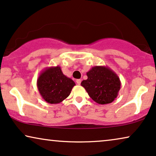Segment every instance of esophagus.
I'll return each mask as SVG.
<instances>
[{"instance_id": "obj_1", "label": "esophagus", "mask_w": 156, "mask_h": 156, "mask_svg": "<svg viewBox=\"0 0 156 156\" xmlns=\"http://www.w3.org/2000/svg\"><path fill=\"white\" fill-rule=\"evenodd\" d=\"M76 84L80 85L81 84V82H82V80H80V79H79V80H76Z\"/></svg>"}]
</instances>
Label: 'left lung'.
Returning <instances> with one entry per match:
<instances>
[{
  "label": "left lung",
  "instance_id": "8db88e82",
  "mask_svg": "<svg viewBox=\"0 0 156 156\" xmlns=\"http://www.w3.org/2000/svg\"><path fill=\"white\" fill-rule=\"evenodd\" d=\"M87 80L81 85L89 97L99 104L112 103L117 97L121 89L118 75L106 66H95L87 72Z\"/></svg>",
  "mask_w": 156,
  "mask_h": 156
}]
</instances>
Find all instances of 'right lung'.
Masks as SVG:
<instances>
[{
	"label": "right lung",
	"instance_id": "1",
	"mask_svg": "<svg viewBox=\"0 0 156 156\" xmlns=\"http://www.w3.org/2000/svg\"><path fill=\"white\" fill-rule=\"evenodd\" d=\"M75 83L62 72L59 66L46 67L38 76L37 87L42 99L59 104L69 97Z\"/></svg>",
	"mask_w": 156,
	"mask_h": 156
}]
</instances>
